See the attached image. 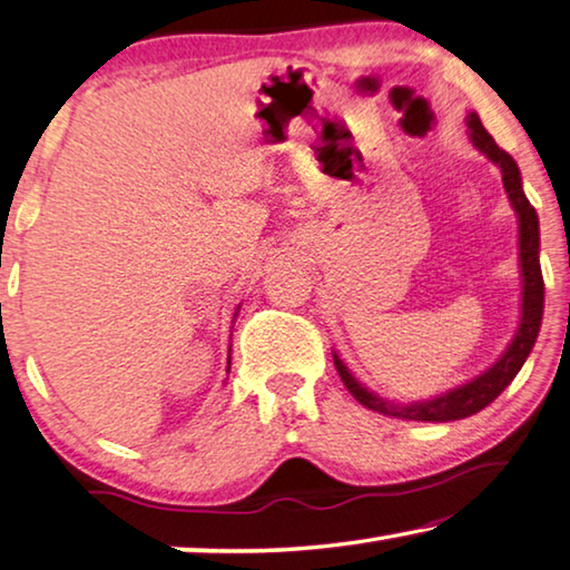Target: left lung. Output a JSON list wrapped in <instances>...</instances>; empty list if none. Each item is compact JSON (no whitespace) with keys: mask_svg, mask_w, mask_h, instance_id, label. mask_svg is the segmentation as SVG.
<instances>
[{"mask_svg":"<svg viewBox=\"0 0 570 570\" xmlns=\"http://www.w3.org/2000/svg\"><path fill=\"white\" fill-rule=\"evenodd\" d=\"M468 134L470 141L478 151L489 156V159L501 169V179H504V189L511 200V208L517 210L519 218V267H522V316H519V326L507 352L493 362V365L481 373L473 381L463 383L452 391L434 395L429 401H414V403H391L367 391L350 370H346L340 354H334L336 373H340L342 383L346 385L354 399H357L365 409H373L377 414L411 419V422H455V419L473 416L478 411L497 401L501 391L514 381L519 370H522L524 360L530 357L534 340H538L540 324H542V303H546V283H542L540 272V220L538 213L527 200L522 189V175H519L517 161L499 148L497 141L483 128L481 118L475 112L468 115Z\"/></svg>","mask_w":570,"mask_h":570,"instance_id":"1","label":"left lung"}]
</instances>
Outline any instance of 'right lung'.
<instances>
[{
	"mask_svg": "<svg viewBox=\"0 0 570 570\" xmlns=\"http://www.w3.org/2000/svg\"><path fill=\"white\" fill-rule=\"evenodd\" d=\"M238 311V308H236ZM228 367H230V357H228Z\"/></svg>",
	"mask_w": 570,
	"mask_h": 570,
	"instance_id": "obj_1",
	"label": "right lung"
}]
</instances>
